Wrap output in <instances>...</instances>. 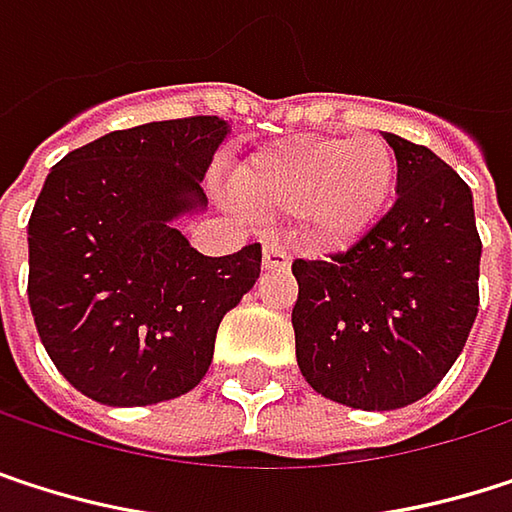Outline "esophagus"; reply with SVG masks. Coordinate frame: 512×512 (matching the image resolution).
Wrapping results in <instances>:
<instances>
[{"label":"esophagus","mask_w":512,"mask_h":512,"mask_svg":"<svg viewBox=\"0 0 512 512\" xmlns=\"http://www.w3.org/2000/svg\"><path fill=\"white\" fill-rule=\"evenodd\" d=\"M289 262H292V253H289V247L283 244V241H265V250H262V265L265 268H274V271H280V268H289Z\"/></svg>","instance_id":"obj_1"}]
</instances>
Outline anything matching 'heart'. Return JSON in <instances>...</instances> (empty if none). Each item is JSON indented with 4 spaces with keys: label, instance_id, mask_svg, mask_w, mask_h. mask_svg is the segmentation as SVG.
I'll return each instance as SVG.
<instances>
[{
    "label": "heart",
    "instance_id": "1",
    "mask_svg": "<svg viewBox=\"0 0 512 512\" xmlns=\"http://www.w3.org/2000/svg\"><path fill=\"white\" fill-rule=\"evenodd\" d=\"M393 178V151L376 133L295 136L247 160L235 193L262 217L301 214L316 241L346 244L382 214Z\"/></svg>",
    "mask_w": 512,
    "mask_h": 512
}]
</instances>
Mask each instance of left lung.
I'll list each match as a JSON object with an SVG mask.
<instances>
[{"instance_id": "obj_1", "label": "left lung", "mask_w": 512, "mask_h": 512, "mask_svg": "<svg viewBox=\"0 0 512 512\" xmlns=\"http://www.w3.org/2000/svg\"><path fill=\"white\" fill-rule=\"evenodd\" d=\"M384 139L396 154V202L352 247L292 262L301 376L364 411L423 399L459 358L480 304L471 187L426 145Z\"/></svg>"}]
</instances>
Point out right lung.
<instances>
[{"label": "right lung", "mask_w": 512, "mask_h": 512, "mask_svg": "<svg viewBox=\"0 0 512 512\" xmlns=\"http://www.w3.org/2000/svg\"><path fill=\"white\" fill-rule=\"evenodd\" d=\"M229 125L190 116L113 130L65 154L29 217V307L56 370L104 405H154L202 382L262 247L202 256L172 226Z\"/></svg>", "instance_id": "1"}]
</instances>
